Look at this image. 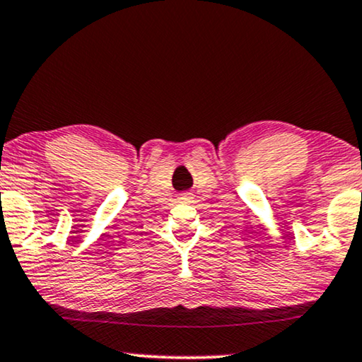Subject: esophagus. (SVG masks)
Wrapping results in <instances>:
<instances>
[{
	"label": "esophagus",
	"mask_w": 362,
	"mask_h": 362,
	"mask_svg": "<svg viewBox=\"0 0 362 362\" xmlns=\"http://www.w3.org/2000/svg\"><path fill=\"white\" fill-rule=\"evenodd\" d=\"M180 199L181 201H191L192 199V194H191V192H185V194L180 196Z\"/></svg>",
	"instance_id": "1"
}]
</instances>
